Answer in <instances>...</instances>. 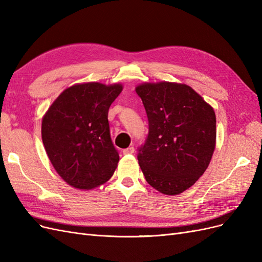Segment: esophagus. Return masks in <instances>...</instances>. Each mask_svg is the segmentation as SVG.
Wrapping results in <instances>:
<instances>
[{"mask_svg": "<svg viewBox=\"0 0 262 262\" xmlns=\"http://www.w3.org/2000/svg\"><path fill=\"white\" fill-rule=\"evenodd\" d=\"M134 147L133 146H129V147H126V148H124L122 152H123V154L124 155H128V154H133L134 153Z\"/></svg>", "mask_w": 262, "mask_h": 262, "instance_id": "obj_1", "label": "esophagus"}]
</instances>
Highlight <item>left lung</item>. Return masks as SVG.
Segmentation results:
<instances>
[{"instance_id":"1","label":"left lung","mask_w":262,"mask_h":262,"mask_svg":"<svg viewBox=\"0 0 262 262\" xmlns=\"http://www.w3.org/2000/svg\"><path fill=\"white\" fill-rule=\"evenodd\" d=\"M148 119L145 143L138 161L148 184L175 195L207 170L215 148L213 108L186 84L160 82L137 86Z\"/></svg>"}]
</instances>
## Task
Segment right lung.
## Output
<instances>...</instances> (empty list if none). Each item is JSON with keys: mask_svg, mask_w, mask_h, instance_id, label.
<instances>
[{"mask_svg": "<svg viewBox=\"0 0 262 262\" xmlns=\"http://www.w3.org/2000/svg\"><path fill=\"white\" fill-rule=\"evenodd\" d=\"M121 91V84H75L63 91L43 116L47 155L70 186L90 190L114 175L119 154L110 138L108 110Z\"/></svg>", "mask_w": 262, "mask_h": 262, "instance_id": "add662e5", "label": "right lung"}]
</instances>
